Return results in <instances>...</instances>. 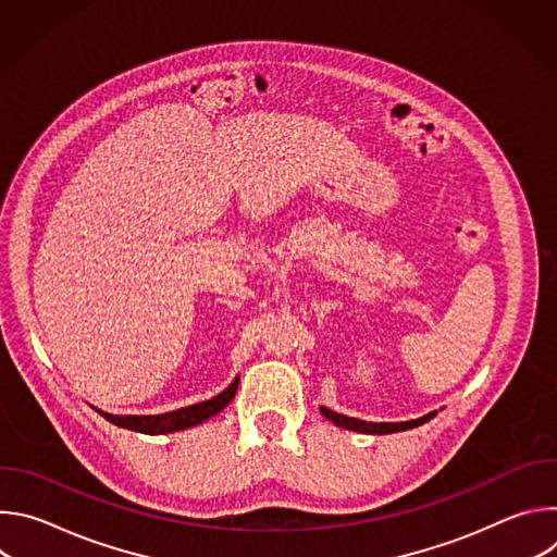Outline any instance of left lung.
Masks as SVG:
<instances>
[{"instance_id":"8db88e82","label":"left lung","mask_w":557,"mask_h":557,"mask_svg":"<svg viewBox=\"0 0 557 557\" xmlns=\"http://www.w3.org/2000/svg\"><path fill=\"white\" fill-rule=\"evenodd\" d=\"M322 414L333 421L337 428H344V430H352V432H361V434H392V432H401V430H412V428H419L423 423H428L436 412H430L421 419H414V421H404V423H368V421H361V419H352V417H344V414H337L329 408H320Z\"/></svg>"}]
</instances>
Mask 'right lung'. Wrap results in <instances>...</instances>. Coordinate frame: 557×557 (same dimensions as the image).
Here are the masks:
<instances>
[{"label":"right lung","instance_id":"1","mask_svg":"<svg viewBox=\"0 0 557 557\" xmlns=\"http://www.w3.org/2000/svg\"><path fill=\"white\" fill-rule=\"evenodd\" d=\"M237 383H240V376H235V381L222 389L218 396L209 401L189 406V408H181L174 412H165V414H153V417H114L108 412L97 410L103 419H108L110 423L125 428V430H134V432H143V434H168V432H178V430H187L194 428L202 421H207L209 417L218 414L220 410H224L231 399L237 392Z\"/></svg>","mask_w":557,"mask_h":557}]
</instances>
